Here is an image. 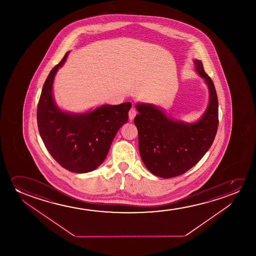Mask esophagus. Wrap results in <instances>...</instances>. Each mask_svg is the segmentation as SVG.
Masks as SVG:
<instances>
[{"label": "esophagus", "instance_id": "34e87169", "mask_svg": "<svg viewBox=\"0 0 256 256\" xmlns=\"http://www.w3.org/2000/svg\"><path fill=\"white\" fill-rule=\"evenodd\" d=\"M136 110L134 108H132L130 109V112H128V116H130V119L132 120H134V118L136 117Z\"/></svg>", "mask_w": 256, "mask_h": 256}]
</instances>
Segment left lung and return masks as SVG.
<instances>
[{"label": "left lung", "mask_w": 256, "mask_h": 256, "mask_svg": "<svg viewBox=\"0 0 256 256\" xmlns=\"http://www.w3.org/2000/svg\"><path fill=\"white\" fill-rule=\"evenodd\" d=\"M196 70L210 92L209 104L201 119L184 123L170 119L161 108L150 104H137L134 118L142 160L150 172L162 178L182 175L203 158L214 142L218 126V102L212 80L200 60Z\"/></svg>", "instance_id": "1"}]
</instances>
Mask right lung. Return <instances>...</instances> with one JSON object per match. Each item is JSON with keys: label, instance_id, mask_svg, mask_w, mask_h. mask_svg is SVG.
I'll use <instances>...</instances> for the list:
<instances>
[{"label": "right lung", "instance_id": "add662e5", "mask_svg": "<svg viewBox=\"0 0 256 256\" xmlns=\"http://www.w3.org/2000/svg\"><path fill=\"white\" fill-rule=\"evenodd\" d=\"M67 55L50 70L44 84L36 111L38 126L47 150L63 168L86 173L105 160L116 133L128 120L132 104L103 105L78 114L61 111L53 100L52 84Z\"/></svg>", "mask_w": 256, "mask_h": 256}]
</instances>
